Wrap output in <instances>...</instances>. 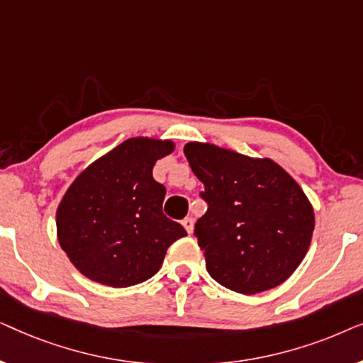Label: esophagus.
<instances>
[{
  "mask_svg": "<svg viewBox=\"0 0 363 363\" xmlns=\"http://www.w3.org/2000/svg\"><path fill=\"white\" fill-rule=\"evenodd\" d=\"M182 225H183V228H185V230H186L188 235H191V231H193V225H195V220H193L191 216H188V218H185V220L182 221Z\"/></svg>",
  "mask_w": 363,
  "mask_h": 363,
  "instance_id": "34e87169",
  "label": "esophagus"
}]
</instances>
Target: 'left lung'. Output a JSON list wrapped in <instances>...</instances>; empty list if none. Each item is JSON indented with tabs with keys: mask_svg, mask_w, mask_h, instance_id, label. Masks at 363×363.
Wrapping results in <instances>:
<instances>
[{
	"mask_svg": "<svg viewBox=\"0 0 363 363\" xmlns=\"http://www.w3.org/2000/svg\"><path fill=\"white\" fill-rule=\"evenodd\" d=\"M183 152L205 185L208 210L195 236L210 276L240 294L282 284L307 255L315 225L302 188L271 158L201 142Z\"/></svg>",
	"mask_w": 363,
	"mask_h": 363,
	"instance_id": "8db88e82",
	"label": "left lung"
}]
</instances>
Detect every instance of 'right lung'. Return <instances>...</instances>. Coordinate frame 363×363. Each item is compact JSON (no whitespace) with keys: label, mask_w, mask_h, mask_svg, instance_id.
Listing matches in <instances>:
<instances>
[{"label":"right lung","mask_w":363,"mask_h":363,"mask_svg":"<svg viewBox=\"0 0 363 363\" xmlns=\"http://www.w3.org/2000/svg\"><path fill=\"white\" fill-rule=\"evenodd\" d=\"M172 140L133 137L91 163L67 188L56 213L57 240L84 276L128 287L157 274L185 228L163 215L165 186L153 165Z\"/></svg>","instance_id":"1"}]
</instances>
